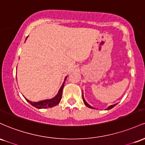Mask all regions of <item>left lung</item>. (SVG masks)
<instances>
[{
  "mask_svg": "<svg viewBox=\"0 0 145 145\" xmlns=\"http://www.w3.org/2000/svg\"><path fill=\"white\" fill-rule=\"evenodd\" d=\"M82 99H83V101H84V104L86 105V106H87V107H89V108H93L92 107V106H90L89 104H88L86 102V101H85V99H84V97H83V94H82ZM116 106V104H114V105H111V106H110L109 107H108V108H107V110H110V109H111V108H112L113 107H114V106Z\"/></svg>",
  "mask_w": 145,
  "mask_h": 145,
  "instance_id": "1",
  "label": "left lung"
}]
</instances>
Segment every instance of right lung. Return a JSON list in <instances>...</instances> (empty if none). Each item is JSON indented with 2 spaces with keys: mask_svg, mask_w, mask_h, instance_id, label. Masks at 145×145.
<instances>
[{
  "mask_svg": "<svg viewBox=\"0 0 145 145\" xmlns=\"http://www.w3.org/2000/svg\"><path fill=\"white\" fill-rule=\"evenodd\" d=\"M66 78H67V77L65 78L64 82H63L62 86H61V89H59L58 94L56 95L54 98H52V99H46V100L40 101H39V102H32V101L28 100L27 99H26V101H27L28 102H29L33 106L35 107L36 108H39V109L47 108H52V107H53V106H56V105H58L59 104V102L61 101V97H62L63 89V87H64V84H65V80H66Z\"/></svg>",
  "mask_w": 145,
  "mask_h": 145,
  "instance_id": "add662e5",
  "label": "right lung"
}]
</instances>
